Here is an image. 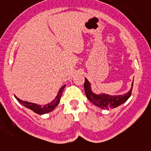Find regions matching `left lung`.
<instances>
[{
	"label": "left lung",
	"mask_w": 151,
	"mask_h": 151,
	"mask_svg": "<svg viewBox=\"0 0 151 151\" xmlns=\"http://www.w3.org/2000/svg\"><path fill=\"white\" fill-rule=\"evenodd\" d=\"M133 85L134 82L132 83L131 89L127 93H126L124 95L119 96H109V95H96L95 93H93L91 90V86L89 81L85 78L84 83V89L85 93L87 99L90 101L91 103H93L94 105L100 107L103 109H113L116 107L119 106V105L125 103L131 96L132 89H133Z\"/></svg>",
	"instance_id": "obj_1"
}]
</instances>
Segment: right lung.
<instances>
[{
    "label": "right lung",
    "mask_w": 151,
    "mask_h": 151,
    "mask_svg": "<svg viewBox=\"0 0 151 151\" xmlns=\"http://www.w3.org/2000/svg\"><path fill=\"white\" fill-rule=\"evenodd\" d=\"M65 86V85L62 86V88L59 89L58 95H57V96L55 97V99L54 100H52L50 103H48V104L44 106L38 105V104H35V103H28V102H25V101H22L20 99H18L17 96H15V98L21 104H22V105L28 108V109H32V111H34L37 114H40V115L41 114H45V113H48L49 112L52 111L58 106V104L59 103V101H60L61 96L62 95V93H63V89H64Z\"/></svg>",
    "instance_id": "1"
}]
</instances>
